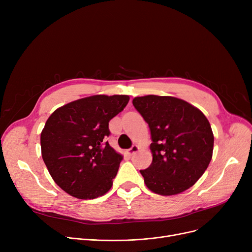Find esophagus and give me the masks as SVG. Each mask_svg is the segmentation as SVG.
<instances>
[{
	"label": "esophagus",
	"mask_w": 252,
	"mask_h": 252,
	"mask_svg": "<svg viewBox=\"0 0 252 252\" xmlns=\"http://www.w3.org/2000/svg\"><path fill=\"white\" fill-rule=\"evenodd\" d=\"M138 150H139V146H137V145H133V146H131L129 149L126 150V153L129 154V155H133V154L136 153Z\"/></svg>",
	"instance_id": "34e87169"
}]
</instances>
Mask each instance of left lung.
I'll use <instances>...</instances> for the list:
<instances>
[{
  "label": "left lung",
  "mask_w": 252,
  "mask_h": 252,
  "mask_svg": "<svg viewBox=\"0 0 252 252\" xmlns=\"http://www.w3.org/2000/svg\"><path fill=\"white\" fill-rule=\"evenodd\" d=\"M133 105L149 126L152 163L140 170L152 192L176 195L186 191L206 170L214 150V134L195 106L170 96L136 97Z\"/></svg>",
  "instance_id": "1"
}]
</instances>
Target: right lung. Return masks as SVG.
<instances>
[{"label": "right lung", "instance_id": "right-lung-1", "mask_svg": "<svg viewBox=\"0 0 252 252\" xmlns=\"http://www.w3.org/2000/svg\"><path fill=\"white\" fill-rule=\"evenodd\" d=\"M126 95H95L66 104L46 122L41 134L43 160L58 186L78 199L107 193L123 155L106 137L109 121L128 103Z\"/></svg>", "mask_w": 252, "mask_h": 252}]
</instances>
